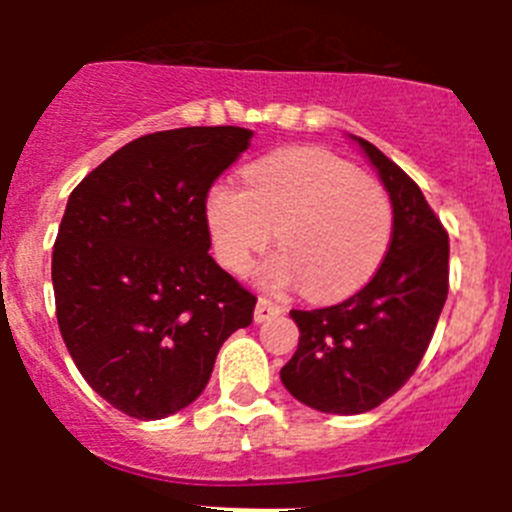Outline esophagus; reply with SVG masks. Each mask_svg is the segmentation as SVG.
Masks as SVG:
<instances>
[{"mask_svg":"<svg viewBox=\"0 0 512 512\" xmlns=\"http://www.w3.org/2000/svg\"><path fill=\"white\" fill-rule=\"evenodd\" d=\"M282 312V305L274 300H269V297H259V302H256V310H253V320L256 323H266V320H271L274 315H279Z\"/></svg>","mask_w":512,"mask_h":512,"instance_id":"1","label":"esophagus"}]
</instances>
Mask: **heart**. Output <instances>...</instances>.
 <instances>
[{"label":"heart","instance_id":"obj_1","mask_svg":"<svg viewBox=\"0 0 512 512\" xmlns=\"http://www.w3.org/2000/svg\"><path fill=\"white\" fill-rule=\"evenodd\" d=\"M205 217L217 259L233 274H243L277 230L282 251L261 266L259 282L271 289L305 282L318 300L359 289L392 238V202L382 184L315 146L256 161L246 189L215 184Z\"/></svg>","mask_w":512,"mask_h":512}]
</instances>
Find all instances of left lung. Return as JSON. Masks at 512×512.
<instances>
[{
  "label": "left lung",
  "instance_id": "1",
  "mask_svg": "<svg viewBox=\"0 0 512 512\" xmlns=\"http://www.w3.org/2000/svg\"><path fill=\"white\" fill-rule=\"evenodd\" d=\"M354 140L390 192V248L356 295L289 312L300 343L279 372L289 395L333 415L374 410L413 377L449 295L446 228L395 161L369 140Z\"/></svg>",
  "mask_w": 512,
  "mask_h": 512
}]
</instances>
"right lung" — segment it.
Returning a JSON list of instances; mask_svg holds the SVG:
<instances>
[{
    "mask_svg": "<svg viewBox=\"0 0 512 512\" xmlns=\"http://www.w3.org/2000/svg\"><path fill=\"white\" fill-rule=\"evenodd\" d=\"M233 125L122 146L71 192L53 246L58 328L81 377L130 418L179 413L256 295L210 256L212 182L251 146Z\"/></svg>",
    "mask_w": 512,
    "mask_h": 512,
    "instance_id": "obj_1",
    "label": "right lung"
}]
</instances>
